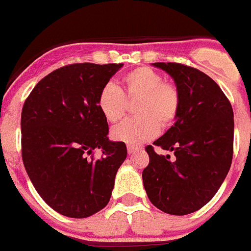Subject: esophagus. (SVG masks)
<instances>
[{
    "mask_svg": "<svg viewBox=\"0 0 251 251\" xmlns=\"http://www.w3.org/2000/svg\"><path fill=\"white\" fill-rule=\"evenodd\" d=\"M127 150H128V153H134V152H137V151L141 150V148H139V147H136V146H130V145H128Z\"/></svg>",
    "mask_w": 251,
    "mask_h": 251,
    "instance_id": "34e87169",
    "label": "esophagus"
}]
</instances>
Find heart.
Returning a JSON list of instances; mask_svg holds the SVG:
<instances>
[{
  "label": "heart",
  "instance_id": "heart-1",
  "mask_svg": "<svg viewBox=\"0 0 251 251\" xmlns=\"http://www.w3.org/2000/svg\"><path fill=\"white\" fill-rule=\"evenodd\" d=\"M123 90L106 84L98 95V108L109 123H117L127 113V100L138 99L134 113L138 117L127 119L112 129L114 141L130 146L154 138L159 128L166 129L176 122L181 108V95L174 83L166 81L159 73L141 66L122 77Z\"/></svg>",
  "mask_w": 251,
  "mask_h": 251
}]
</instances>
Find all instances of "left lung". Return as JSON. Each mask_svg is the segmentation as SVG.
<instances>
[{
	"label": "left lung",
	"mask_w": 251,
	"mask_h": 251,
	"mask_svg": "<svg viewBox=\"0 0 251 251\" xmlns=\"http://www.w3.org/2000/svg\"><path fill=\"white\" fill-rule=\"evenodd\" d=\"M172 76L181 95L176 122L147 146L150 163L142 172L151 202L170 215H187L211 200L229 172L234 152V112L220 86L205 73L177 63H154Z\"/></svg>",
	"instance_id": "obj_1"
}]
</instances>
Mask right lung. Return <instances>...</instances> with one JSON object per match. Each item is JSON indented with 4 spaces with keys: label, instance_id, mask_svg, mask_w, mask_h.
Listing matches in <instances>:
<instances>
[{
    "label": "right lung",
    "instance_id": "obj_1",
    "mask_svg": "<svg viewBox=\"0 0 251 251\" xmlns=\"http://www.w3.org/2000/svg\"><path fill=\"white\" fill-rule=\"evenodd\" d=\"M123 64H72L36 84L21 113L24 166L37 194L55 211L84 219L108 205L123 142L108 138L98 95ZM102 151L95 160L94 151Z\"/></svg>",
    "mask_w": 251,
    "mask_h": 251
}]
</instances>
